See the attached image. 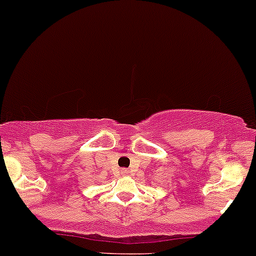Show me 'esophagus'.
<instances>
[{
    "label": "esophagus",
    "instance_id": "34e87169",
    "mask_svg": "<svg viewBox=\"0 0 256 256\" xmlns=\"http://www.w3.org/2000/svg\"><path fill=\"white\" fill-rule=\"evenodd\" d=\"M122 175H126L128 172H126V170H122Z\"/></svg>",
    "mask_w": 256,
    "mask_h": 256
}]
</instances>
